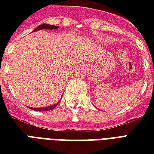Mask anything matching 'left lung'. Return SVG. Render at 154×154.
Wrapping results in <instances>:
<instances>
[{"label": "left lung", "instance_id": "1", "mask_svg": "<svg viewBox=\"0 0 154 154\" xmlns=\"http://www.w3.org/2000/svg\"><path fill=\"white\" fill-rule=\"evenodd\" d=\"M96 108H97V107H96Z\"/></svg>", "mask_w": 154, "mask_h": 154}]
</instances>
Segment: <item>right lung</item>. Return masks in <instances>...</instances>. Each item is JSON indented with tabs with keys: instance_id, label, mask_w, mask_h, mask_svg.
<instances>
[{
	"instance_id": "add662e5",
	"label": "right lung",
	"mask_w": 154,
	"mask_h": 154,
	"mask_svg": "<svg viewBox=\"0 0 154 154\" xmlns=\"http://www.w3.org/2000/svg\"><path fill=\"white\" fill-rule=\"evenodd\" d=\"M58 29V26H56V25H48V24H42V25H38V27L36 29H34V31H38V30H41V29ZM60 101V100H59ZM59 101L57 102V103L54 104V105H52V106H48L46 107H40V108H33V107H29V108L30 109V110H35V111H47V110H50L54 109L55 107L57 106L58 103H59Z\"/></svg>"
}]
</instances>
